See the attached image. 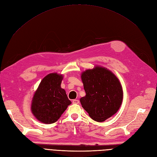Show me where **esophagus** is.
<instances>
[{
	"label": "esophagus",
	"mask_w": 157,
	"mask_h": 157,
	"mask_svg": "<svg viewBox=\"0 0 157 157\" xmlns=\"http://www.w3.org/2000/svg\"><path fill=\"white\" fill-rule=\"evenodd\" d=\"M79 100L78 99H73V104H78L79 103Z\"/></svg>",
	"instance_id": "34e87169"
}]
</instances>
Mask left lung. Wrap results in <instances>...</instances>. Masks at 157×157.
Segmentation results:
<instances>
[{
    "mask_svg": "<svg viewBox=\"0 0 157 157\" xmlns=\"http://www.w3.org/2000/svg\"><path fill=\"white\" fill-rule=\"evenodd\" d=\"M86 96L80 99L84 109L93 120L103 122L118 111L123 92L118 78L109 69L96 66L81 75Z\"/></svg>",
    "mask_w": 157,
    "mask_h": 157,
    "instance_id": "1",
    "label": "left lung"
}]
</instances>
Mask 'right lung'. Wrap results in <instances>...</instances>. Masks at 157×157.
<instances>
[{"mask_svg": "<svg viewBox=\"0 0 157 157\" xmlns=\"http://www.w3.org/2000/svg\"><path fill=\"white\" fill-rule=\"evenodd\" d=\"M63 77L56 73L46 75L33 96L32 113L44 124L56 122L71 103L65 90L61 88Z\"/></svg>", "mask_w": 157, "mask_h": 157, "instance_id": "add662e5", "label": "right lung"}]
</instances>
